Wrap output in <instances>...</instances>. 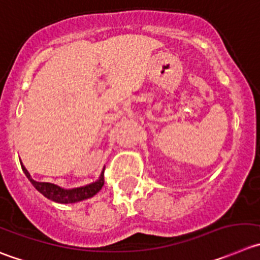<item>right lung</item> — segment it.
I'll return each mask as SVG.
<instances>
[{
	"label": "right lung",
	"mask_w": 260,
	"mask_h": 260,
	"mask_svg": "<svg viewBox=\"0 0 260 260\" xmlns=\"http://www.w3.org/2000/svg\"><path fill=\"white\" fill-rule=\"evenodd\" d=\"M21 169H23V172L25 173L26 178L30 181L31 185L35 186L36 190L40 191L45 198L60 204L77 203V201H82V200H86V199L92 198V196L96 195V193L103 188L104 182H105V179H104V171H103L100 178L97 179L96 182H92V183H89V185L82 186V187L67 190V188H62L57 185H53V183H48V182L35 181V179L31 178L29 172L26 171L25 167H24L23 164H21Z\"/></svg>",
	"instance_id": "1"
}]
</instances>
